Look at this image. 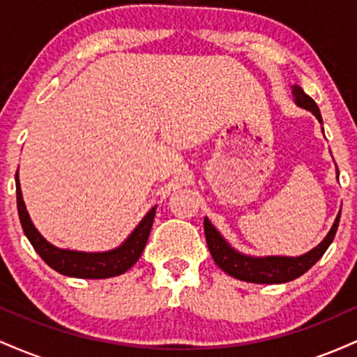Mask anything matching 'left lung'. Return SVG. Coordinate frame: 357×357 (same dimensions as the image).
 Listing matches in <instances>:
<instances>
[{
	"label": "left lung",
	"instance_id": "left-lung-1",
	"mask_svg": "<svg viewBox=\"0 0 357 357\" xmlns=\"http://www.w3.org/2000/svg\"><path fill=\"white\" fill-rule=\"evenodd\" d=\"M292 93L296 104L298 107L310 110L317 121L322 124L321 110L317 104L310 99L309 96L302 90L298 85H292ZM339 178V174H337ZM339 218H341V211L335 216V221L317 247L307 252L305 255L301 257H250L243 253L236 252L228 245V241L220 235V231L210 223V220L204 218V236H206L208 248L215 260V264L227 272L228 275L238 278V280L252 282V284H285V282L294 280V278L304 275L312 265L317 264L329 245L333 243L335 231L339 227Z\"/></svg>",
	"mask_w": 357,
	"mask_h": 357
}]
</instances>
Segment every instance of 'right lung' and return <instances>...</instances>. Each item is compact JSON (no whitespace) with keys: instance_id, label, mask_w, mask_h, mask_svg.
I'll use <instances>...</instances> for the list:
<instances>
[{"instance_id":"right-lung-1","label":"right lung","mask_w":357,"mask_h":357,"mask_svg":"<svg viewBox=\"0 0 357 357\" xmlns=\"http://www.w3.org/2000/svg\"><path fill=\"white\" fill-rule=\"evenodd\" d=\"M16 181V204H18V215L22 221V228L33 245L40 257L47 265H50L53 270L67 277L77 278H109L121 275L132 267L141 257L142 250L146 247V241L149 238L151 228L155 215V206L151 208L149 213L139 221V225L134 228V231L127 236L122 245L117 248L109 250V252H75V250H63L53 247L47 240L40 235L38 230L31 223L30 215H28L26 206H24L22 188H20L18 171L15 174Z\"/></svg>"}]
</instances>
